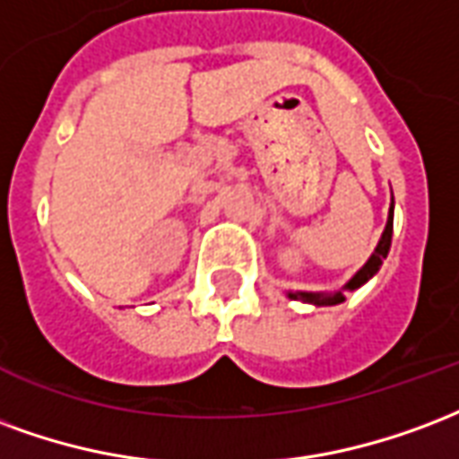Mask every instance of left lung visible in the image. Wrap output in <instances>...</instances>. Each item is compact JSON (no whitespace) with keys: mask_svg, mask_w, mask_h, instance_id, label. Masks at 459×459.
Returning <instances> with one entry per match:
<instances>
[{"mask_svg":"<svg viewBox=\"0 0 459 459\" xmlns=\"http://www.w3.org/2000/svg\"><path fill=\"white\" fill-rule=\"evenodd\" d=\"M391 234H394V195H391V207H389V220H386V227L381 232V239L377 244V249L371 252V256L367 259L362 269L354 273L352 279L344 283L340 290H333V293H316V290H289L286 296L290 300H303V303H310V306H337L344 300V290H357L362 289L364 283L381 269V264L386 259V254L391 249Z\"/></svg>","mask_w":459,"mask_h":459,"instance_id":"1","label":"left lung"}]
</instances>
